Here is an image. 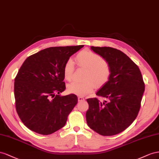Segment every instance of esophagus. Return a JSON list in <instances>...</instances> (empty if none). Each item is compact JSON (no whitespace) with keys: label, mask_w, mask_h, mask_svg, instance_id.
Listing matches in <instances>:
<instances>
[{"label":"esophagus","mask_w":159,"mask_h":159,"mask_svg":"<svg viewBox=\"0 0 159 159\" xmlns=\"http://www.w3.org/2000/svg\"><path fill=\"white\" fill-rule=\"evenodd\" d=\"M78 101L80 102V101H84V98L83 97H78Z\"/></svg>","instance_id":"obj_1"}]
</instances>
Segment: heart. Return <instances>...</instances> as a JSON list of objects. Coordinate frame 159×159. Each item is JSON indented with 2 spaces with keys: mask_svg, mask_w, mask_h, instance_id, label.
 Instances as JSON below:
<instances>
[{
  "mask_svg": "<svg viewBox=\"0 0 159 159\" xmlns=\"http://www.w3.org/2000/svg\"><path fill=\"white\" fill-rule=\"evenodd\" d=\"M75 61L79 66L85 68L82 82H73L67 85L66 90L69 93L83 97L93 92L96 87L105 84L110 79L111 68L107 61L99 54L90 50H83L78 53ZM63 76L67 81L73 79L74 63L72 59L67 60L63 67Z\"/></svg>",
  "mask_w": 159,
  "mask_h": 159,
  "instance_id": "1",
  "label": "heart"
}]
</instances>
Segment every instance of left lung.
<instances>
[{
    "instance_id": "1",
    "label": "left lung",
    "mask_w": 159,
    "mask_h": 159,
    "mask_svg": "<svg viewBox=\"0 0 159 159\" xmlns=\"http://www.w3.org/2000/svg\"><path fill=\"white\" fill-rule=\"evenodd\" d=\"M111 68L108 82L97 92L108 102L97 98L87 99L86 119L89 127L102 136H112L125 130L137 118L144 91L139 66L124 52L111 47H91Z\"/></svg>"
}]
</instances>
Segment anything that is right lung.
<instances>
[{
	"label": "right lung",
	"mask_w": 159,
	"mask_h": 159,
	"mask_svg": "<svg viewBox=\"0 0 159 159\" xmlns=\"http://www.w3.org/2000/svg\"><path fill=\"white\" fill-rule=\"evenodd\" d=\"M84 45L50 47L29 57L15 79L16 110L34 132L51 134L62 128L78 102L74 94L61 96L66 89L63 67Z\"/></svg>",
	"instance_id": "1"
}]
</instances>
